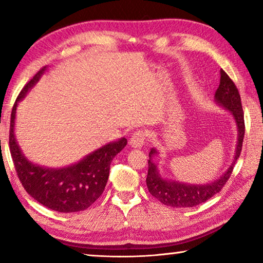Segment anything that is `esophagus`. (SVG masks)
Masks as SVG:
<instances>
[{
  "instance_id": "esophagus-1",
  "label": "esophagus",
  "mask_w": 263,
  "mask_h": 263,
  "mask_svg": "<svg viewBox=\"0 0 263 263\" xmlns=\"http://www.w3.org/2000/svg\"><path fill=\"white\" fill-rule=\"evenodd\" d=\"M146 138H147V135H146L145 131L137 130L131 136L130 145L132 146V147H135V148H140V147H142V145L145 144Z\"/></svg>"
}]
</instances>
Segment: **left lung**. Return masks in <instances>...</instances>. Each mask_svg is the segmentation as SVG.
I'll return each instance as SVG.
<instances>
[{
  "label": "left lung",
  "mask_w": 263,
  "mask_h": 263,
  "mask_svg": "<svg viewBox=\"0 0 263 263\" xmlns=\"http://www.w3.org/2000/svg\"><path fill=\"white\" fill-rule=\"evenodd\" d=\"M215 101L222 108L229 110L237 123L238 144L235 148L233 162L228 171L215 181L204 184L183 183V182L172 181L161 177L158 172L157 164L152 161V158L155 154H158V151L152 148L148 154V173L146 177V184H147L151 195L164 205L173 208H193L206 202L212 196L219 193L232 174L234 164L241 153L245 136V121L241 99H240L238 88L222 69H220V83L215 94Z\"/></svg>",
  "instance_id": "1"
}]
</instances>
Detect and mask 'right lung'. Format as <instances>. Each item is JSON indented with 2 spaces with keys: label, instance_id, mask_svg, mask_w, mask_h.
Masks as SVG:
<instances>
[{
  "label": "right lung",
  "instance_id": "add662e5",
  "mask_svg": "<svg viewBox=\"0 0 263 263\" xmlns=\"http://www.w3.org/2000/svg\"><path fill=\"white\" fill-rule=\"evenodd\" d=\"M46 67L42 68L22 89L14 104L9 130V147L17 176L31 197L51 210L78 212L86 210L100 197L108 182L112 159L125 147V138L109 142L84 157L81 161L64 168H46L24 157L17 144L14 126L16 108L28 91L39 81Z\"/></svg>",
  "mask_w": 263,
  "mask_h": 263
}]
</instances>
